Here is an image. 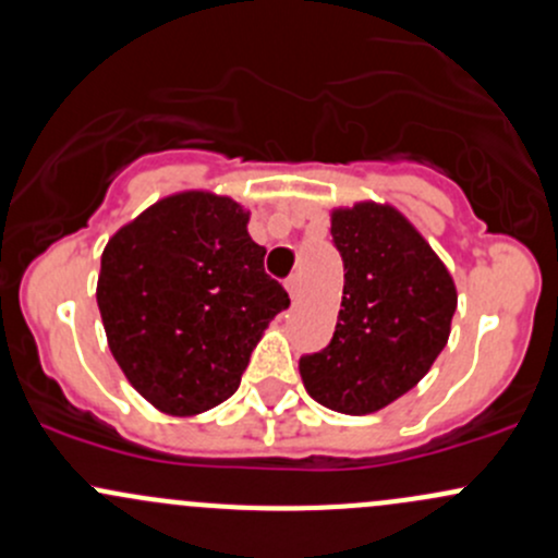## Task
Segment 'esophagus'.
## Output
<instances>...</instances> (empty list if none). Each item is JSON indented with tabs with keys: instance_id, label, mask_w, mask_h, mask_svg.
Segmentation results:
<instances>
[{
	"instance_id": "obj_1",
	"label": "esophagus",
	"mask_w": 558,
	"mask_h": 558,
	"mask_svg": "<svg viewBox=\"0 0 558 558\" xmlns=\"http://www.w3.org/2000/svg\"><path fill=\"white\" fill-rule=\"evenodd\" d=\"M286 289H289L291 299H299V291H302V278H299V275H291V278L286 280Z\"/></svg>"
}]
</instances>
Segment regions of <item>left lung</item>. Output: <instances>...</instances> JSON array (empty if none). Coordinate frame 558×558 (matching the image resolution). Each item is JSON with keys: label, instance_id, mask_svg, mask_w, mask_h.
<instances>
[{"label": "left lung", "instance_id": "obj_1", "mask_svg": "<svg viewBox=\"0 0 558 558\" xmlns=\"http://www.w3.org/2000/svg\"><path fill=\"white\" fill-rule=\"evenodd\" d=\"M344 264L331 342L299 357L310 396L342 414H372L412 390L449 339L457 291L441 259L398 210L377 203L333 210Z\"/></svg>", "mask_w": 558, "mask_h": 558}]
</instances>
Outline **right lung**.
<instances>
[{
  "label": "right lung",
  "mask_w": 558,
  "mask_h": 558,
  "mask_svg": "<svg viewBox=\"0 0 558 558\" xmlns=\"http://www.w3.org/2000/svg\"><path fill=\"white\" fill-rule=\"evenodd\" d=\"M230 197L184 192L109 240L98 310L109 350L151 407L190 417L238 390L262 331L291 304Z\"/></svg>",
  "instance_id": "right-lung-1"
}]
</instances>
